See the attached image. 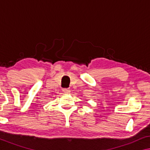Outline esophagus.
I'll return each instance as SVG.
<instances>
[{
  "label": "esophagus",
  "instance_id": "esophagus-1",
  "mask_svg": "<svg viewBox=\"0 0 150 150\" xmlns=\"http://www.w3.org/2000/svg\"><path fill=\"white\" fill-rule=\"evenodd\" d=\"M63 92L64 93H69L71 92V90L69 88H63Z\"/></svg>",
  "mask_w": 150,
  "mask_h": 150
}]
</instances>
